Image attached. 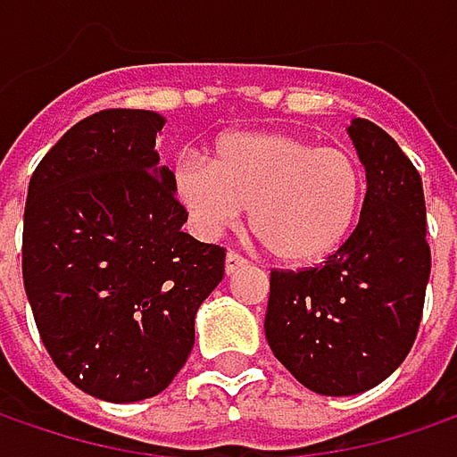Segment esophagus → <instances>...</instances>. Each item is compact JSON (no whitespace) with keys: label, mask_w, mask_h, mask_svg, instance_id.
<instances>
[{"label":"esophagus","mask_w":457,"mask_h":457,"mask_svg":"<svg viewBox=\"0 0 457 457\" xmlns=\"http://www.w3.org/2000/svg\"><path fill=\"white\" fill-rule=\"evenodd\" d=\"M243 266H248V258L240 255L237 251H229L228 258H225V271H228V274H235V271L243 269Z\"/></svg>","instance_id":"esophagus-1"}]
</instances>
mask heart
I'll list each match as a JSON object with an SVG mask.
<instances>
[{
  "mask_svg": "<svg viewBox=\"0 0 457 457\" xmlns=\"http://www.w3.org/2000/svg\"><path fill=\"white\" fill-rule=\"evenodd\" d=\"M183 206L204 229L251 209L258 243L277 261L310 266L336 253L360 220L364 175L344 147H318L284 131L222 137L209 168L183 160L173 175Z\"/></svg>",
  "mask_w": 457,
  "mask_h": 457,
  "instance_id": "b5f03b06",
  "label": "heart"
}]
</instances>
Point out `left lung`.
<instances>
[{
  "instance_id": "1",
  "label": "left lung",
  "mask_w": 457,
  "mask_h": 457,
  "mask_svg": "<svg viewBox=\"0 0 457 457\" xmlns=\"http://www.w3.org/2000/svg\"><path fill=\"white\" fill-rule=\"evenodd\" d=\"M349 137L367 170L360 222L323 263L271 269L263 323L274 357L320 395L375 388L406 360L432 269L414 162L367 119Z\"/></svg>"
}]
</instances>
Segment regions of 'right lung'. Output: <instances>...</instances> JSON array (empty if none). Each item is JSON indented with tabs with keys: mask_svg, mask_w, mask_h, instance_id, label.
Masks as SVG:
<instances>
[{
	"mask_svg": "<svg viewBox=\"0 0 457 457\" xmlns=\"http://www.w3.org/2000/svg\"><path fill=\"white\" fill-rule=\"evenodd\" d=\"M162 123L154 111L93 113L28 186L22 282L43 346L77 388L113 403L170 386L225 277V248L180 229L188 212L157 168Z\"/></svg>",
	"mask_w": 457,
	"mask_h": 457,
	"instance_id": "right-lung-1",
	"label": "right lung"
}]
</instances>
